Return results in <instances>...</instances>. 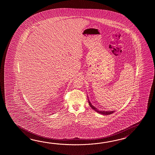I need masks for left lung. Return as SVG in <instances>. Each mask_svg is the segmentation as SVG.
<instances>
[{"label":"left lung","mask_w":155,"mask_h":155,"mask_svg":"<svg viewBox=\"0 0 155 155\" xmlns=\"http://www.w3.org/2000/svg\"><path fill=\"white\" fill-rule=\"evenodd\" d=\"M88 101H89V105H90V106L94 110H95V111H96L97 113H99V114H102V115H110V114H111L112 113H114V112H115V111H102V110L100 111V110H97V109L96 108L95 106H94L92 105V104L89 101V99H88Z\"/></svg>","instance_id":"1"}]
</instances>
